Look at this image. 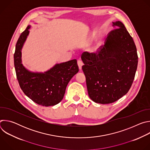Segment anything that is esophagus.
I'll return each mask as SVG.
<instances>
[{"label": "esophagus", "instance_id": "obj_1", "mask_svg": "<svg viewBox=\"0 0 150 150\" xmlns=\"http://www.w3.org/2000/svg\"><path fill=\"white\" fill-rule=\"evenodd\" d=\"M78 67H79V70H81L82 69V67L83 65V63H82V62L80 60H78Z\"/></svg>", "mask_w": 150, "mask_h": 150}]
</instances>
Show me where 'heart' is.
I'll return each mask as SVG.
<instances>
[{
  "mask_svg": "<svg viewBox=\"0 0 150 150\" xmlns=\"http://www.w3.org/2000/svg\"><path fill=\"white\" fill-rule=\"evenodd\" d=\"M95 50H96V48L95 47H93V48H92L91 49V52H95Z\"/></svg>",
  "mask_w": 150,
  "mask_h": 150,
  "instance_id": "1",
  "label": "heart"
}]
</instances>
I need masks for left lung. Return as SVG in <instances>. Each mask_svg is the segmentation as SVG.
<instances>
[{"label":"left lung","mask_w":150,"mask_h":150,"mask_svg":"<svg viewBox=\"0 0 150 150\" xmlns=\"http://www.w3.org/2000/svg\"><path fill=\"white\" fill-rule=\"evenodd\" d=\"M113 27L96 53L81 55L89 97L100 104L112 103L129 91L138 66L132 37L120 21L113 22Z\"/></svg>","instance_id":"left-lung-1"}]
</instances>
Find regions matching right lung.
<instances>
[{
  "label": "right lung",
  "instance_id": "add662e5",
  "mask_svg": "<svg viewBox=\"0 0 150 150\" xmlns=\"http://www.w3.org/2000/svg\"><path fill=\"white\" fill-rule=\"evenodd\" d=\"M28 25L20 35L15 47L14 65L19 86L24 94L35 103L46 107L60 103L65 93L67 85L78 72L76 59L57 63L44 73L27 69L21 60V50L29 34Z\"/></svg>",
  "mask_w": 150,
  "mask_h": 150
}]
</instances>
